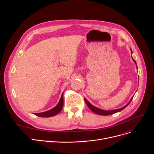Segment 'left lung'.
<instances>
[{"instance_id":"obj_1","label":"left lung","mask_w":154,"mask_h":154,"mask_svg":"<svg viewBox=\"0 0 154 154\" xmlns=\"http://www.w3.org/2000/svg\"><path fill=\"white\" fill-rule=\"evenodd\" d=\"M131 52H132V49H131ZM132 59H133L134 62L135 63L136 66H137L136 62H135V60L132 58ZM133 97H132V99H131V100L129 101V102H128L127 105H125V106L124 107H122V108L118 109L112 110H102V109H99V108H97V107H94V106H92V105L89 102H88L86 99H84V100H85V102L86 104L87 105V106L88 107V108H89V109H91L93 112L95 113V114H98V115H100V116H109V115L114 114H115V113H117V112H120L121 110H124L125 107H127L128 105L131 103V102L132 101V100Z\"/></svg>"}]
</instances>
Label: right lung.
Returning <instances> with one entry per match:
<instances>
[{"label":"right lung","mask_w":154,"mask_h":154,"mask_svg":"<svg viewBox=\"0 0 154 154\" xmlns=\"http://www.w3.org/2000/svg\"><path fill=\"white\" fill-rule=\"evenodd\" d=\"M63 93L61 95L60 99L58 103V104L57 106L54 107L53 109L47 110L44 112H40V113H34V115L40 117H52L57 114L61 111V110L63 108Z\"/></svg>","instance_id":"add662e5"}]
</instances>
